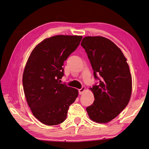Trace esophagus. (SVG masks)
<instances>
[{
    "instance_id": "obj_1",
    "label": "esophagus",
    "mask_w": 149,
    "mask_h": 149,
    "mask_svg": "<svg viewBox=\"0 0 149 149\" xmlns=\"http://www.w3.org/2000/svg\"><path fill=\"white\" fill-rule=\"evenodd\" d=\"M85 91V87L84 86H83L81 88L79 89V94H82L83 93V92Z\"/></svg>"
}]
</instances>
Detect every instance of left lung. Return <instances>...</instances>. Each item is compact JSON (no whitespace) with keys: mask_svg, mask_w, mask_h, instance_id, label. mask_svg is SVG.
Here are the masks:
<instances>
[{"mask_svg":"<svg viewBox=\"0 0 149 149\" xmlns=\"http://www.w3.org/2000/svg\"><path fill=\"white\" fill-rule=\"evenodd\" d=\"M81 45L99 81L90 88L94 101L86 107L87 112L92 120L107 123L124 109L131 96L132 78L127 59L116 44L104 37H86Z\"/></svg>","mask_w":149,"mask_h":149,"instance_id":"1","label":"left lung"}]
</instances>
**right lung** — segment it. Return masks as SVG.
Here are the masks:
<instances>
[{"mask_svg": "<svg viewBox=\"0 0 149 149\" xmlns=\"http://www.w3.org/2000/svg\"><path fill=\"white\" fill-rule=\"evenodd\" d=\"M82 36L56 35L46 38L31 52L25 67L22 83L28 105L42 123H62L78 91L61 83L64 61L76 50Z\"/></svg>", "mask_w": 149, "mask_h": 149, "instance_id": "1", "label": "right lung"}]
</instances>
